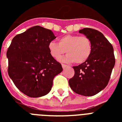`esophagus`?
I'll return each mask as SVG.
<instances>
[{
    "label": "esophagus",
    "mask_w": 122,
    "mask_h": 122,
    "mask_svg": "<svg viewBox=\"0 0 122 122\" xmlns=\"http://www.w3.org/2000/svg\"><path fill=\"white\" fill-rule=\"evenodd\" d=\"M62 67H63V69H65L66 68H67V67H68V66L66 65H65V64H62Z\"/></svg>",
    "instance_id": "esophagus-1"
}]
</instances>
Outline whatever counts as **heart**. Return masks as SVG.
I'll return each instance as SVG.
<instances>
[{
  "label": "heart",
  "instance_id": "obj_1",
  "mask_svg": "<svg viewBox=\"0 0 122 122\" xmlns=\"http://www.w3.org/2000/svg\"><path fill=\"white\" fill-rule=\"evenodd\" d=\"M50 54L54 59H59L66 51L67 56L63 59L68 63L81 64L87 61L92 51V44L87 36L66 35L59 38L58 43L52 41L49 44Z\"/></svg>",
  "mask_w": 122,
  "mask_h": 122
}]
</instances>
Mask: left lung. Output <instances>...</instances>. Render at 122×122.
<instances>
[{
	"label": "left lung",
	"instance_id": "obj_1",
	"mask_svg": "<svg viewBox=\"0 0 122 122\" xmlns=\"http://www.w3.org/2000/svg\"><path fill=\"white\" fill-rule=\"evenodd\" d=\"M91 39L92 51L87 61L73 66L74 76L69 80L71 89L78 94L92 96L108 85L115 64L113 47L102 33L84 28L79 30Z\"/></svg>",
	"mask_w": 122,
	"mask_h": 122
}]
</instances>
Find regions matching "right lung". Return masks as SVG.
<instances>
[{"label":"right lung","mask_w":122,"mask_h":122,"mask_svg":"<svg viewBox=\"0 0 122 122\" xmlns=\"http://www.w3.org/2000/svg\"><path fill=\"white\" fill-rule=\"evenodd\" d=\"M56 38L40 26L16 35L7 51L9 76L21 92L31 97L47 94L62 66L50 54L49 44Z\"/></svg>","instance_id":"obj_1"}]
</instances>
